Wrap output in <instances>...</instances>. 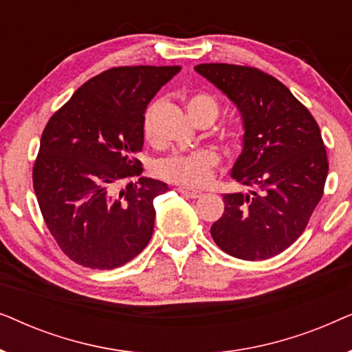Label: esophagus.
Instances as JSON below:
<instances>
[{"label": "esophagus", "instance_id": "1", "mask_svg": "<svg viewBox=\"0 0 352 352\" xmlns=\"http://www.w3.org/2000/svg\"><path fill=\"white\" fill-rule=\"evenodd\" d=\"M177 192H181L182 195L189 197V199H199L204 194H201L200 190H194V189H189V187H177Z\"/></svg>", "mask_w": 352, "mask_h": 352}]
</instances>
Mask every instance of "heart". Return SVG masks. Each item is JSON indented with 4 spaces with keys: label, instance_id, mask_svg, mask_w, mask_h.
Here are the masks:
<instances>
[{
    "label": "heart",
    "instance_id": "b5f03b06",
    "mask_svg": "<svg viewBox=\"0 0 352 352\" xmlns=\"http://www.w3.org/2000/svg\"><path fill=\"white\" fill-rule=\"evenodd\" d=\"M153 109L151 105L144 115V136L152 138V123H153ZM190 118L200 117V115H210L216 120L219 113V105L214 98L208 94H197L187 102ZM219 163V155L211 148H199L192 152H173L170 155L158 158L153 165V171L163 179L176 182L182 186H204L211 179L214 168Z\"/></svg>",
    "mask_w": 352,
    "mask_h": 352
}]
</instances>
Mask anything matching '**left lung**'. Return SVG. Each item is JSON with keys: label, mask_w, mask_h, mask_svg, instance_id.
<instances>
[{"label": "left lung", "mask_w": 352, "mask_h": 352, "mask_svg": "<svg viewBox=\"0 0 352 352\" xmlns=\"http://www.w3.org/2000/svg\"><path fill=\"white\" fill-rule=\"evenodd\" d=\"M195 72L237 107L242 152L230 176L250 190L224 194V213L211 226L230 256H276L305 232L329 173L319 124L285 85L258 69L200 64Z\"/></svg>", "instance_id": "obj_1"}]
</instances>
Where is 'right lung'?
I'll use <instances>...</instances> for the list:
<instances>
[{
    "label": "right lung",
    "mask_w": 352,
    "mask_h": 352,
    "mask_svg": "<svg viewBox=\"0 0 352 352\" xmlns=\"http://www.w3.org/2000/svg\"><path fill=\"white\" fill-rule=\"evenodd\" d=\"M179 65L115 67L96 75L57 110L41 134L33 189L45 223L72 261L115 269L153 232V199L168 184L139 177L144 112Z\"/></svg>",
    "instance_id": "obj_1"
}]
</instances>
